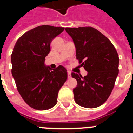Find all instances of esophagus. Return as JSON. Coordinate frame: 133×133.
<instances>
[{
    "label": "esophagus",
    "mask_w": 133,
    "mask_h": 133,
    "mask_svg": "<svg viewBox=\"0 0 133 133\" xmlns=\"http://www.w3.org/2000/svg\"><path fill=\"white\" fill-rule=\"evenodd\" d=\"M67 75H68V78H71V72H70V71H69V70H68Z\"/></svg>",
    "instance_id": "esophagus-1"
}]
</instances>
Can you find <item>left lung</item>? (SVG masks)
I'll return each instance as SVG.
<instances>
[{
	"mask_svg": "<svg viewBox=\"0 0 133 133\" xmlns=\"http://www.w3.org/2000/svg\"><path fill=\"white\" fill-rule=\"evenodd\" d=\"M76 48L77 59L87 75L72 72L77 81L73 89L77 104L89 109L101 106L108 99L118 74L119 58L117 50L104 35L92 27L66 28Z\"/></svg>",
	"mask_w": 133,
	"mask_h": 133,
	"instance_id": "8db88e82",
	"label": "left lung"
}]
</instances>
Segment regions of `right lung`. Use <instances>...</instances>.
<instances>
[{
	"label": "right lung",
	"mask_w": 133,
	"mask_h": 133,
	"mask_svg": "<svg viewBox=\"0 0 133 133\" xmlns=\"http://www.w3.org/2000/svg\"><path fill=\"white\" fill-rule=\"evenodd\" d=\"M64 30L50 25L34 28L17 40L12 50V75L17 90L24 102L36 110L55 106L58 91L67 79L63 66L51 69L44 64L50 43Z\"/></svg>",
	"instance_id": "obj_1"
}]
</instances>
